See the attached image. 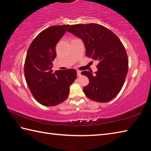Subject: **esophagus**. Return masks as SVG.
<instances>
[{
	"mask_svg": "<svg viewBox=\"0 0 151 151\" xmlns=\"http://www.w3.org/2000/svg\"><path fill=\"white\" fill-rule=\"evenodd\" d=\"M77 76H81V72L80 70H77Z\"/></svg>",
	"mask_w": 151,
	"mask_h": 151,
	"instance_id": "esophagus-1",
	"label": "esophagus"
}]
</instances>
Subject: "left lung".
<instances>
[{
    "mask_svg": "<svg viewBox=\"0 0 151 151\" xmlns=\"http://www.w3.org/2000/svg\"><path fill=\"white\" fill-rule=\"evenodd\" d=\"M81 39L86 54L98 61L97 71L81 73L89 80L83 88L86 97L99 102L110 101L123 87L129 69L126 50L114 33L102 25L80 24L71 25L67 30Z\"/></svg>",
    "mask_w": 151,
    "mask_h": 151,
    "instance_id": "8db88e82",
    "label": "left lung"
}]
</instances>
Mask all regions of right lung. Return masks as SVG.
Segmentation results:
<instances>
[{
    "mask_svg": "<svg viewBox=\"0 0 151 151\" xmlns=\"http://www.w3.org/2000/svg\"><path fill=\"white\" fill-rule=\"evenodd\" d=\"M69 25L52 26L41 32L28 48L24 63L28 87L40 104L54 106L68 97L69 88L76 78L74 69L56 70L52 62L56 57L55 47Z\"/></svg>",
    "mask_w": 151,
    "mask_h": 151,
    "instance_id": "add662e5",
    "label": "right lung"
}]
</instances>
